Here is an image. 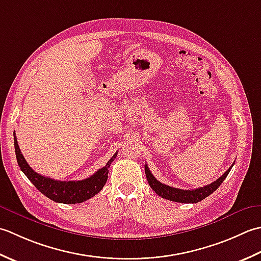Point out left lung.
<instances>
[{
  "instance_id": "8db88e82",
  "label": "left lung",
  "mask_w": 261,
  "mask_h": 261,
  "mask_svg": "<svg viewBox=\"0 0 261 261\" xmlns=\"http://www.w3.org/2000/svg\"><path fill=\"white\" fill-rule=\"evenodd\" d=\"M231 168H228L224 172V174L221 175V177L217 180H215L214 182L194 190H184V189L170 187L168 185H163L162 182L159 181V180H156L155 177L151 173L147 164H145V174H146V179L148 181V185H150V187L155 191L159 196H161L162 198H166L171 201H177V203L193 204V203H198V201L205 199L207 196H210L211 194L214 193V191L220 187L221 184L224 181L228 172L231 171Z\"/></svg>"
}]
</instances>
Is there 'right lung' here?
Listing matches in <instances>:
<instances>
[{
	"mask_svg": "<svg viewBox=\"0 0 261 261\" xmlns=\"http://www.w3.org/2000/svg\"><path fill=\"white\" fill-rule=\"evenodd\" d=\"M13 135L15 155H17V161L21 171L27 175V178L34 184L35 187L41 194H44L46 197L56 201V203L79 204L97 195L107 182L109 172L108 169L110 168L111 162L117 156V153H115L114 156L110 159L103 168L99 169L97 172L87 179L77 180V181H60V180L50 179L35 172L24 160L22 153L19 148L17 137H15V134Z\"/></svg>",
	"mask_w": 261,
	"mask_h": 261,
	"instance_id": "right-lung-1",
	"label": "right lung"
}]
</instances>
